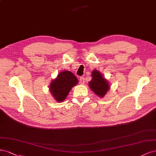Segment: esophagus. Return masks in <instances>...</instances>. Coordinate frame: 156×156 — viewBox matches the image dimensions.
Returning a JSON list of instances; mask_svg holds the SVG:
<instances>
[{
	"label": "esophagus",
	"instance_id": "esophagus-1",
	"mask_svg": "<svg viewBox=\"0 0 156 156\" xmlns=\"http://www.w3.org/2000/svg\"><path fill=\"white\" fill-rule=\"evenodd\" d=\"M84 82H85V81H84V77L82 76L80 78V83L81 84H83Z\"/></svg>",
	"mask_w": 156,
	"mask_h": 156
}]
</instances>
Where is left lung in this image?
Instances as JSON below:
<instances>
[{"mask_svg":"<svg viewBox=\"0 0 156 156\" xmlns=\"http://www.w3.org/2000/svg\"><path fill=\"white\" fill-rule=\"evenodd\" d=\"M91 76L92 79L89 82V86L97 95L103 97L109 90L107 81L105 78H103L101 74L97 70L93 71Z\"/></svg>","mask_w":156,"mask_h":156,"instance_id":"1","label":"left lung"}]
</instances>
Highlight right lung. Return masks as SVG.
<instances>
[{
    "label": "right lung",
    "instance_id": "right-lung-1",
    "mask_svg": "<svg viewBox=\"0 0 156 156\" xmlns=\"http://www.w3.org/2000/svg\"><path fill=\"white\" fill-rule=\"evenodd\" d=\"M77 78L70 71H64L57 76L50 86V90L55 99L61 102L68 95L71 88L76 85Z\"/></svg>",
    "mask_w": 156,
    "mask_h": 156
}]
</instances>
